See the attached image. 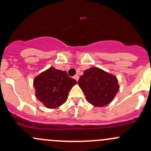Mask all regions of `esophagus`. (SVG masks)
<instances>
[{"mask_svg":"<svg viewBox=\"0 0 151 151\" xmlns=\"http://www.w3.org/2000/svg\"><path fill=\"white\" fill-rule=\"evenodd\" d=\"M74 79H75L77 81H78V80H79V75H78V74H76V75H74Z\"/></svg>","mask_w":151,"mask_h":151,"instance_id":"34e87169","label":"esophagus"}]
</instances>
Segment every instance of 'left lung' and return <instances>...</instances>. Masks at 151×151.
<instances>
[{"mask_svg": "<svg viewBox=\"0 0 151 151\" xmlns=\"http://www.w3.org/2000/svg\"><path fill=\"white\" fill-rule=\"evenodd\" d=\"M78 85L87 101L95 106L109 104L119 91L117 77L97 67L85 70Z\"/></svg>", "mask_w": 151, "mask_h": 151, "instance_id": "left-lung-1", "label": "left lung"}]
</instances>
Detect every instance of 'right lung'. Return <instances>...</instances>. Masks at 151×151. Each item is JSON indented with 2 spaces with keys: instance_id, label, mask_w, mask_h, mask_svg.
I'll use <instances>...</instances> for the list:
<instances>
[{
  "instance_id": "1",
  "label": "right lung",
  "mask_w": 151,
  "mask_h": 151,
  "mask_svg": "<svg viewBox=\"0 0 151 151\" xmlns=\"http://www.w3.org/2000/svg\"><path fill=\"white\" fill-rule=\"evenodd\" d=\"M77 81L68 77L66 71L51 66L36 76L33 80L36 96L50 109L58 108L64 104L70 90Z\"/></svg>"
}]
</instances>
